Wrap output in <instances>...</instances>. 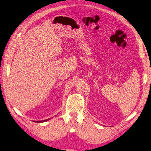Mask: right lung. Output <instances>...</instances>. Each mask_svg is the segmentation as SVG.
Here are the masks:
<instances>
[{
	"label": "right lung",
	"mask_w": 151,
	"mask_h": 151,
	"mask_svg": "<svg viewBox=\"0 0 151 151\" xmlns=\"http://www.w3.org/2000/svg\"><path fill=\"white\" fill-rule=\"evenodd\" d=\"M50 120V118H48V119H47V120H42V121H33L35 122H37V123H41V122H47L48 120Z\"/></svg>",
	"instance_id": "obj_1"
}]
</instances>
